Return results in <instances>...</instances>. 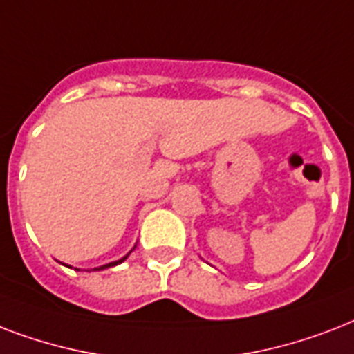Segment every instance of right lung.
I'll use <instances>...</instances> for the list:
<instances>
[{
  "instance_id": "right-lung-1",
  "label": "right lung",
  "mask_w": 354,
  "mask_h": 354,
  "mask_svg": "<svg viewBox=\"0 0 354 354\" xmlns=\"http://www.w3.org/2000/svg\"><path fill=\"white\" fill-rule=\"evenodd\" d=\"M128 257V255H127ZM127 257H122V259H119V261H115V263H110V264H104V266H101V268L99 270H104V268H110V266H115V264H119V263H122V261H124V259Z\"/></svg>"
}]
</instances>
